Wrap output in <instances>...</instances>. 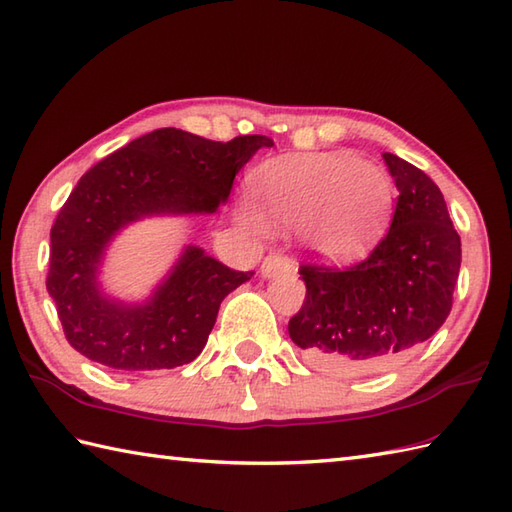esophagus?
Masks as SVG:
<instances>
[{
  "label": "esophagus",
  "instance_id": "34e87169",
  "mask_svg": "<svg viewBox=\"0 0 512 512\" xmlns=\"http://www.w3.org/2000/svg\"><path fill=\"white\" fill-rule=\"evenodd\" d=\"M295 270V262L292 259L279 255V253H270L264 262H262V275L264 277H275L281 273H292Z\"/></svg>",
  "mask_w": 512,
  "mask_h": 512
}]
</instances>
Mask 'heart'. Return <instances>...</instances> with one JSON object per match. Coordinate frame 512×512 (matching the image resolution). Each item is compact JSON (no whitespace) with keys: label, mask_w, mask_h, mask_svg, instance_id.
<instances>
[{"label":"heart","mask_w":512,"mask_h":512,"mask_svg":"<svg viewBox=\"0 0 512 512\" xmlns=\"http://www.w3.org/2000/svg\"><path fill=\"white\" fill-rule=\"evenodd\" d=\"M255 195L270 222L297 226L314 253L345 259L383 235L394 187L383 167L347 154H295L270 160L255 176ZM244 222L266 231V217L244 204Z\"/></svg>","instance_id":"obj_1"}]
</instances>
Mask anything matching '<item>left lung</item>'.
I'll return each mask as SVG.
<instances>
[{
  "label": "left lung",
  "mask_w": 512,
  "mask_h": 512,
  "mask_svg": "<svg viewBox=\"0 0 512 512\" xmlns=\"http://www.w3.org/2000/svg\"><path fill=\"white\" fill-rule=\"evenodd\" d=\"M383 158L400 193L387 235L354 266L299 268L306 299L288 334L321 372L389 367L431 339L453 306L462 248L442 191L411 162Z\"/></svg>",
  "instance_id": "obj_1"
}]
</instances>
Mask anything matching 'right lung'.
I'll return each instance as SVG.
<instances>
[{
  "label": "right lung",
  "mask_w": 512,
  "mask_h": 512,
  "mask_svg": "<svg viewBox=\"0 0 512 512\" xmlns=\"http://www.w3.org/2000/svg\"><path fill=\"white\" fill-rule=\"evenodd\" d=\"M266 136L215 143L176 127L132 140L76 182L50 231L46 288L63 334L76 352L121 372L173 369L204 350L228 292L253 277L187 246L169 277L145 303L103 295L105 248L127 224L151 215L215 213L231 195L237 171Z\"/></svg>",
  "instance_id": "add662e5"
}]
</instances>
